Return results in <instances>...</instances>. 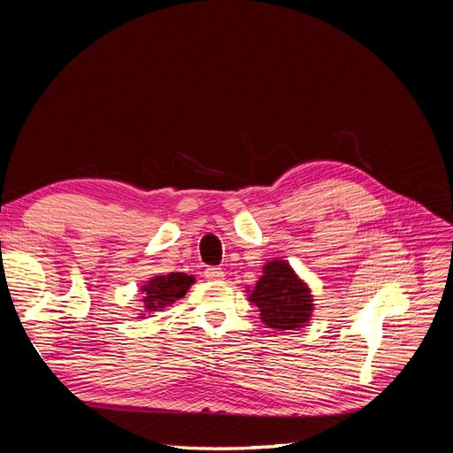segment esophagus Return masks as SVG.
Masks as SVG:
<instances>
[{"label": "esophagus", "instance_id": "obj_1", "mask_svg": "<svg viewBox=\"0 0 453 453\" xmlns=\"http://www.w3.org/2000/svg\"><path fill=\"white\" fill-rule=\"evenodd\" d=\"M205 278L208 280H211V281H221V280H225V272L221 270V268H217V266H208L205 268Z\"/></svg>", "mask_w": 453, "mask_h": 453}]
</instances>
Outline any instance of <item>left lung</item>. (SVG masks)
<instances>
[{"label":"left lung","instance_id":"obj_1","mask_svg":"<svg viewBox=\"0 0 453 453\" xmlns=\"http://www.w3.org/2000/svg\"><path fill=\"white\" fill-rule=\"evenodd\" d=\"M248 300L258 308V318L273 331H298L310 323L315 310L310 285L285 258H270Z\"/></svg>","mask_w":453,"mask_h":453}]
</instances>
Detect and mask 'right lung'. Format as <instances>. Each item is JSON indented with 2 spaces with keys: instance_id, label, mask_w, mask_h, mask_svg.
I'll list each match as a JSON object with an SVG mask.
<instances>
[{
  "instance_id": "obj_1",
  "label": "right lung",
  "mask_w": 453,
  "mask_h": 453,
  "mask_svg": "<svg viewBox=\"0 0 453 453\" xmlns=\"http://www.w3.org/2000/svg\"><path fill=\"white\" fill-rule=\"evenodd\" d=\"M195 281V276H188L185 272H170L168 276H153L147 280L142 285V311L138 318L145 319L147 315L172 306L175 300L187 295Z\"/></svg>"
}]
</instances>
